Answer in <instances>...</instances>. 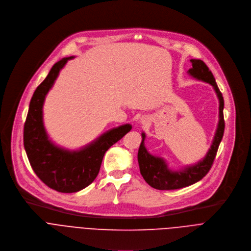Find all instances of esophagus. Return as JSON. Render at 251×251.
Segmentation results:
<instances>
[{"label":"esophagus","instance_id":"obj_1","mask_svg":"<svg viewBox=\"0 0 251 251\" xmlns=\"http://www.w3.org/2000/svg\"><path fill=\"white\" fill-rule=\"evenodd\" d=\"M147 122H148V119H147V118H145V117H142V118L139 120V123H140V124H142V125L147 124Z\"/></svg>","mask_w":251,"mask_h":251}]
</instances>
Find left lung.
I'll return each mask as SVG.
<instances>
[{
	"mask_svg": "<svg viewBox=\"0 0 251 251\" xmlns=\"http://www.w3.org/2000/svg\"><path fill=\"white\" fill-rule=\"evenodd\" d=\"M192 68L188 70V75L192 78L210 84L219 100V122L217 129L214 134L212 144L206 155L198 162L186 165L179 169H172L169 167L167 161L157 155L150 153L144 145L145 133L141 132V143L138 148L137 160L139 165L140 174L145 182L157 190H175L183 187L190 186L201 180L206 176L212 167L216 157L219 145L222 141L225 131L224 121V98L219 90L213 73L209 70L208 66L200 59H191Z\"/></svg>",
	"mask_w": 251,
	"mask_h": 251,
	"instance_id": "8db88e82",
	"label": "left lung"
}]
</instances>
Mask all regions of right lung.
<instances>
[{
    "label": "right lung",
    "instance_id": "right-lung-1",
    "mask_svg": "<svg viewBox=\"0 0 251 251\" xmlns=\"http://www.w3.org/2000/svg\"><path fill=\"white\" fill-rule=\"evenodd\" d=\"M73 58L64 57L55 63L36 88L24 127V145L34 173L49 188L61 193H75L89 186L96 179L107 150L132 127L129 124L113 127L77 149L60 146L49 137L43 122L45 98Z\"/></svg>",
    "mask_w": 251,
    "mask_h": 251
}]
</instances>
